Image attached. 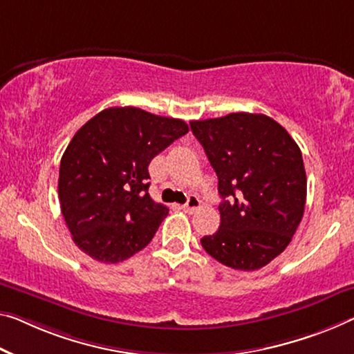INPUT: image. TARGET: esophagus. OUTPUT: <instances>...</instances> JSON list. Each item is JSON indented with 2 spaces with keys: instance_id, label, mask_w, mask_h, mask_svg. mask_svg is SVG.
I'll use <instances>...</instances> for the list:
<instances>
[{
  "instance_id": "34e87169",
  "label": "esophagus",
  "mask_w": 354,
  "mask_h": 354,
  "mask_svg": "<svg viewBox=\"0 0 354 354\" xmlns=\"http://www.w3.org/2000/svg\"><path fill=\"white\" fill-rule=\"evenodd\" d=\"M201 207V201H199V198L198 196H194V194H189L188 196V201H187V204L183 205V210L187 212V214H193L194 210H198Z\"/></svg>"
}]
</instances>
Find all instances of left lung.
I'll list each match as a JSON object with an SVG mask.
<instances>
[{"label": "left lung", "instance_id": "obj_1", "mask_svg": "<svg viewBox=\"0 0 354 354\" xmlns=\"http://www.w3.org/2000/svg\"><path fill=\"white\" fill-rule=\"evenodd\" d=\"M218 177V231L201 243L218 263L257 270L279 257L302 220L307 177L302 153L264 113L236 112L192 122Z\"/></svg>", "mask_w": 354, "mask_h": 354}]
</instances>
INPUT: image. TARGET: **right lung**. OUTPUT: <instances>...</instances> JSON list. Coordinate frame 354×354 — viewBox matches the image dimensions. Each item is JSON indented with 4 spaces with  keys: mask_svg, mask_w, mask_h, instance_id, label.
<instances>
[{
    "mask_svg": "<svg viewBox=\"0 0 354 354\" xmlns=\"http://www.w3.org/2000/svg\"><path fill=\"white\" fill-rule=\"evenodd\" d=\"M188 133L178 118L109 107L64 150L58 196L75 245L101 263H120L150 243L169 209L149 194V165Z\"/></svg>",
    "mask_w": 354,
    "mask_h": 354,
    "instance_id": "add662e5",
    "label": "right lung"
}]
</instances>
